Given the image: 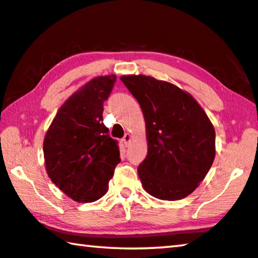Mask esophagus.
<instances>
[{"label": "esophagus", "instance_id": "esophagus-1", "mask_svg": "<svg viewBox=\"0 0 258 258\" xmlns=\"http://www.w3.org/2000/svg\"><path fill=\"white\" fill-rule=\"evenodd\" d=\"M132 138H133L132 135H130L129 133H126V134L124 135V136H123V138H122V142H123V144H124L125 146H128L129 143L132 142Z\"/></svg>", "mask_w": 258, "mask_h": 258}]
</instances>
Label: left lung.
Instances as JSON below:
<instances>
[{"mask_svg":"<svg viewBox=\"0 0 258 258\" xmlns=\"http://www.w3.org/2000/svg\"><path fill=\"white\" fill-rule=\"evenodd\" d=\"M137 99L146 126L148 154L137 172L143 188L164 201L190 195L216 157V132L191 94L145 75L121 76Z\"/></svg>","mask_w":258,"mask_h":258,"instance_id":"8db88e82","label":"left lung"}]
</instances>
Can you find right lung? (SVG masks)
I'll list each match as a JSON object with an SVG mask.
<instances>
[{
    "label": "right lung",
    "instance_id": "right-lung-1",
    "mask_svg": "<svg viewBox=\"0 0 258 258\" xmlns=\"http://www.w3.org/2000/svg\"><path fill=\"white\" fill-rule=\"evenodd\" d=\"M115 75L91 79L67 99L43 140L46 170L51 182L76 202H94L108 190L121 161L117 142L102 123L104 101Z\"/></svg>",
    "mask_w": 258,
    "mask_h": 258
}]
</instances>
